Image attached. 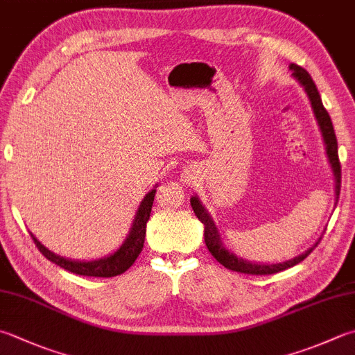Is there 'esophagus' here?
<instances>
[{"mask_svg": "<svg viewBox=\"0 0 355 355\" xmlns=\"http://www.w3.org/2000/svg\"><path fill=\"white\" fill-rule=\"evenodd\" d=\"M184 178H185V179H184V180H185V182H190V180L193 179V176H190V175H189V176H184Z\"/></svg>", "mask_w": 355, "mask_h": 355, "instance_id": "esophagus-1", "label": "esophagus"}]
</instances>
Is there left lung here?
Instances as JSON below:
<instances>
[{"mask_svg":"<svg viewBox=\"0 0 355 355\" xmlns=\"http://www.w3.org/2000/svg\"><path fill=\"white\" fill-rule=\"evenodd\" d=\"M289 69L292 71V76L295 77L300 85L303 86L307 97L311 100L313 114H315V119L320 126V131H322V136L324 140L326 145V155L327 159H329V164L332 166L334 171V178H336V195H337V200H338V195H340V187H342V166H340V160H338V150H337V137H336V131H334L332 126V120L327 114V111L324 110L322 97L318 94V89L313 80L311 78L309 72L306 69H303L302 66H298L295 63H292L289 66ZM190 204L193 207V211L198 216V219L200 223L204 224V239H205V245L209 252L213 255L218 263L223 264L224 267L230 270L235 272H241V273H247V275H270V273H277L289 269V267L295 266L298 263L309 255V253L315 249V245H312L309 250H306L302 255H298L295 258H292L289 261H284V263H277V264H255L250 263V261H245L243 258H238L235 253H232L225 249L220 243L219 238V232L216 229L215 223H213L211 216L207 213V210L204 209V205L200 204V200L198 196H191Z\"/></svg>","mask_w":355,"mask_h":355,"instance_id":"1","label":"left lung"}]
</instances>
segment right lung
I'll use <instances>...</instances> for the list:
<instances>
[{
    "label": "right lung",
    "instance_id": "obj_1",
    "mask_svg": "<svg viewBox=\"0 0 355 355\" xmlns=\"http://www.w3.org/2000/svg\"><path fill=\"white\" fill-rule=\"evenodd\" d=\"M156 189H153L145 195L142 202L139 205V210L136 211V218L132 220L130 235L126 236L123 244L119 247V249L111 253L110 257L94 259V261H73L63 257H58L55 253L46 249V247L40 243V241L32 235L33 243L38 247V250L43 253V255L48 258L52 263L57 266L63 267L64 270H69L72 273H77V275L83 277H102V278H110V277H117L120 273H123L130 269V267L135 264V261L140 255V252L144 249L145 243V233H146V223L150 219L153 200H155Z\"/></svg>",
    "mask_w": 355,
    "mask_h": 355
}]
</instances>
